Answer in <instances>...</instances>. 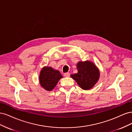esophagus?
<instances>
[{"label":"esophagus","mask_w":132,"mask_h":132,"mask_svg":"<svg viewBox=\"0 0 132 132\" xmlns=\"http://www.w3.org/2000/svg\"><path fill=\"white\" fill-rule=\"evenodd\" d=\"M65 77H70V73H66L64 74Z\"/></svg>","instance_id":"34e87169"}]
</instances>
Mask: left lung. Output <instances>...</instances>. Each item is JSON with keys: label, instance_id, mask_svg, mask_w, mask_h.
<instances>
[{"label": "left lung", "instance_id": "1", "mask_svg": "<svg viewBox=\"0 0 132 132\" xmlns=\"http://www.w3.org/2000/svg\"><path fill=\"white\" fill-rule=\"evenodd\" d=\"M78 73L71 74V78L84 90H88L95 86L100 78V71L95 64L90 61H79L77 64Z\"/></svg>", "mask_w": 132, "mask_h": 132}]
</instances>
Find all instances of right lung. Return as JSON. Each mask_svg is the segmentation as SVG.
<instances>
[{"mask_svg":"<svg viewBox=\"0 0 132 132\" xmlns=\"http://www.w3.org/2000/svg\"><path fill=\"white\" fill-rule=\"evenodd\" d=\"M63 76L59 71L51 67H44L40 71L39 76V84L47 91H52L57 85Z\"/></svg>","mask_w":132,"mask_h":132,"instance_id":"obj_1","label":"right lung"}]
</instances>
